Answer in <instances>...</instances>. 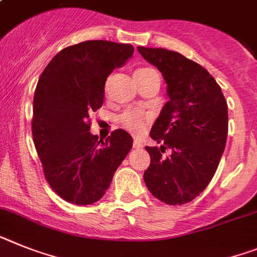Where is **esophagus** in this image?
<instances>
[{"instance_id": "esophagus-1", "label": "esophagus", "mask_w": 257, "mask_h": 257, "mask_svg": "<svg viewBox=\"0 0 257 257\" xmlns=\"http://www.w3.org/2000/svg\"><path fill=\"white\" fill-rule=\"evenodd\" d=\"M133 147L135 148V150H140V148H143V144L140 143V142H138V140H135L133 144Z\"/></svg>"}]
</instances>
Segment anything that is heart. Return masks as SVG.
I'll list each match as a JSON object with an SVG mask.
<instances>
[{
  "mask_svg": "<svg viewBox=\"0 0 257 257\" xmlns=\"http://www.w3.org/2000/svg\"><path fill=\"white\" fill-rule=\"evenodd\" d=\"M144 71H153L151 69H140L137 72H144ZM120 124L126 128L127 131H130L133 135H140L146 130L147 123L150 122V117L147 115L144 111L137 110V109H130L126 110L119 117Z\"/></svg>",
  "mask_w": 257,
  "mask_h": 257,
  "instance_id": "1",
  "label": "heart"
}]
</instances>
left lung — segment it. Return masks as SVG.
<instances>
[{
    "label": "left lung",
    "mask_w": 257,
    "mask_h": 257,
    "mask_svg": "<svg viewBox=\"0 0 257 257\" xmlns=\"http://www.w3.org/2000/svg\"><path fill=\"white\" fill-rule=\"evenodd\" d=\"M138 50L160 70L169 96L151 128L160 147H146L151 164L143 178L159 200L181 205L205 190L220 164L227 138L226 100L213 76L178 52ZM165 150L168 156L162 155Z\"/></svg>",
    "instance_id": "8db88e82"
}]
</instances>
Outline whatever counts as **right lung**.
I'll return each instance as SVG.
<instances>
[{
    "label": "right lung",
    "mask_w": 257,
    "mask_h": 257,
    "mask_svg": "<svg viewBox=\"0 0 257 257\" xmlns=\"http://www.w3.org/2000/svg\"><path fill=\"white\" fill-rule=\"evenodd\" d=\"M133 53L130 44L83 41L56 54L37 82L34 143L48 183L69 203L100 200L133 148L131 135L120 128L106 140L89 133V114L102 106L106 78Z\"/></svg>",
    "instance_id": "add662e5"
}]
</instances>
